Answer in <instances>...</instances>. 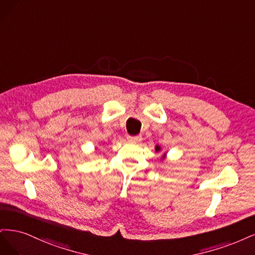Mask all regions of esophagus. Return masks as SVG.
<instances>
[{
  "label": "esophagus",
  "instance_id": "esophagus-1",
  "mask_svg": "<svg viewBox=\"0 0 255 255\" xmlns=\"http://www.w3.org/2000/svg\"><path fill=\"white\" fill-rule=\"evenodd\" d=\"M127 139L130 142H139L142 139L141 135H128Z\"/></svg>",
  "mask_w": 255,
  "mask_h": 255
}]
</instances>
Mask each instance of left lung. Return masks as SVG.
<instances>
[{"mask_svg": "<svg viewBox=\"0 0 255 255\" xmlns=\"http://www.w3.org/2000/svg\"><path fill=\"white\" fill-rule=\"evenodd\" d=\"M155 150L159 151V150H160V146H157V147H155Z\"/></svg>", "mask_w": 255, "mask_h": 255, "instance_id": "1", "label": "left lung"}]
</instances>
